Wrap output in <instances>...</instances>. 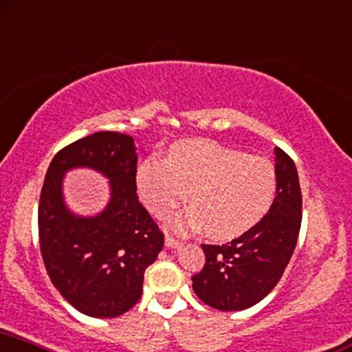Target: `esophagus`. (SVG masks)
<instances>
[{"label": "esophagus", "mask_w": 352, "mask_h": 352, "mask_svg": "<svg viewBox=\"0 0 352 352\" xmlns=\"http://www.w3.org/2000/svg\"><path fill=\"white\" fill-rule=\"evenodd\" d=\"M165 244H166V248H171V249H177V248H181V245H182L179 239H175V237L170 236V234H166Z\"/></svg>", "instance_id": "obj_1"}]
</instances>
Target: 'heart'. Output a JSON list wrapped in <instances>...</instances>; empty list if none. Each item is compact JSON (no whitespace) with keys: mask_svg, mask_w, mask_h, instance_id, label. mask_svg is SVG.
<instances>
[{"mask_svg":"<svg viewBox=\"0 0 352 352\" xmlns=\"http://www.w3.org/2000/svg\"><path fill=\"white\" fill-rule=\"evenodd\" d=\"M135 184L150 212L165 217L186 202L194 207L171 220L186 232L205 226L215 239H231L250 230L270 208L276 173L268 160L250 157L213 140H186L170 158L152 155L140 162Z\"/></svg>","mask_w":352,"mask_h":352,"instance_id":"b5f03b06","label":"heart"}]
</instances>
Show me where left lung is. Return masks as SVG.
<instances>
[{"instance_id": "left-lung-1", "label": "left lung", "mask_w": 352, "mask_h": 352, "mask_svg": "<svg viewBox=\"0 0 352 352\" xmlns=\"http://www.w3.org/2000/svg\"><path fill=\"white\" fill-rule=\"evenodd\" d=\"M276 197L257 225L223 245L202 244L205 265L192 289L210 307L244 310L270 293L294 252L302 218V195L294 162L275 148Z\"/></svg>"}]
</instances>
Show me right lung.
<instances>
[{
  "instance_id": "1",
  "label": "right lung",
  "mask_w": 352,
  "mask_h": 352,
  "mask_svg": "<svg viewBox=\"0 0 352 352\" xmlns=\"http://www.w3.org/2000/svg\"><path fill=\"white\" fill-rule=\"evenodd\" d=\"M90 167L110 181V200L94 217L67 208V170ZM134 139L103 131L54 155L40 194L38 236L45 268L72 307L89 317L113 318L142 296L144 273L165 244L163 232L135 194Z\"/></svg>"
}]
</instances>
